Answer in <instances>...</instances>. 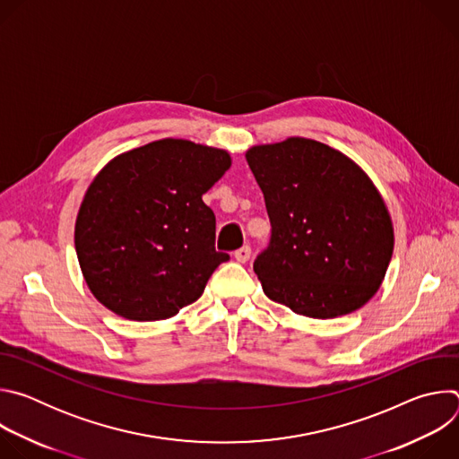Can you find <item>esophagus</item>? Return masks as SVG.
I'll list each match as a JSON object with an SVG mask.
<instances>
[{
  "label": "esophagus",
  "mask_w": 459,
  "mask_h": 459,
  "mask_svg": "<svg viewBox=\"0 0 459 459\" xmlns=\"http://www.w3.org/2000/svg\"><path fill=\"white\" fill-rule=\"evenodd\" d=\"M234 257H236V261H239V264H245V261H248V257H250V247L243 245L241 248H238L234 252Z\"/></svg>",
  "instance_id": "34e87169"
}]
</instances>
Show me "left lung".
<instances>
[{
	"label": "left lung",
	"mask_w": 459,
	"mask_h": 459,
	"mask_svg": "<svg viewBox=\"0 0 459 459\" xmlns=\"http://www.w3.org/2000/svg\"><path fill=\"white\" fill-rule=\"evenodd\" d=\"M265 198L269 247L254 259L264 292L296 314L329 319L379 289L394 230L370 178L329 145L289 138L245 154Z\"/></svg>",
	"instance_id": "1"
}]
</instances>
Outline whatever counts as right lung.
I'll list each match as a JSON object with an SVG mask.
<instances>
[{
    "instance_id": "right-lung-1",
    "label": "right lung",
    "mask_w": 459,
    "mask_h": 459,
    "mask_svg": "<svg viewBox=\"0 0 459 459\" xmlns=\"http://www.w3.org/2000/svg\"><path fill=\"white\" fill-rule=\"evenodd\" d=\"M229 167L221 149L167 138L101 169L74 229L83 278L101 305L156 321L204 294L229 254L214 247L216 216L202 195Z\"/></svg>"
}]
</instances>
